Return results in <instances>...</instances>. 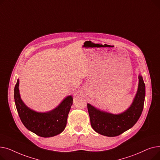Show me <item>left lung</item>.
Masks as SVG:
<instances>
[{"label":"left lung","instance_id":"obj_1","mask_svg":"<svg viewBox=\"0 0 160 160\" xmlns=\"http://www.w3.org/2000/svg\"><path fill=\"white\" fill-rule=\"evenodd\" d=\"M145 97V85L141 75H139L137 93L131 106L119 114L100 111L88 104L91 127L98 133L108 137L119 136L135 124L143 110Z\"/></svg>","mask_w":160,"mask_h":160}]
</instances>
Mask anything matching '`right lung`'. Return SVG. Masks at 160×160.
Returning <instances> with one entry per match:
<instances>
[{
  "instance_id": "right-lung-1",
  "label": "right lung",
  "mask_w": 160,
  "mask_h": 160,
  "mask_svg": "<svg viewBox=\"0 0 160 160\" xmlns=\"http://www.w3.org/2000/svg\"><path fill=\"white\" fill-rule=\"evenodd\" d=\"M19 80L14 88V99L20 119L28 130L43 138H50L62 133L67 124V117L72 104V97L68 96L54 110L45 112L33 111L25 105L19 93Z\"/></svg>"
}]
</instances>
